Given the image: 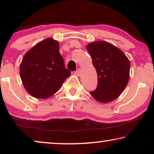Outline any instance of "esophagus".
<instances>
[{
    "label": "esophagus",
    "instance_id": "1",
    "mask_svg": "<svg viewBox=\"0 0 154 154\" xmlns=\"http://www.w3.org/2000/svg\"><path fill=\"white\" fill-rule=\"evenodd\" d=\"M75 73L76 75H77V76H79L80 74H81V69H78L75 72Z\"/></svg>",
    "mask_w": 154,
    "mask_h": 154
}]
</instances>
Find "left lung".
I'll use <instances>...</instances> for the list:
<instances>
[{"label":"left lung","instance_id":"1","mask_svg":"<svg viewBox=\"0 0 154 154\" xmlns=\"http://www.w3.org/2000/svg\"><path fill=\"white\" fill-rule=\"evenodd\" d=\"M98 75V85L90 94L98 102L114 100L126 87L130 64L124 53L106 41H99L86 46Z\"/></svg>","mask_w":154,"mask_h":154}]
</instances>
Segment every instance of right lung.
Instances as JSON below:
<instances>
[{
    "mask_svg": "<svg viewBox=\"0 0 154 154\" xmlns=\"http://www.w3.org/2000/svg\"><path fill=\"white\" fill-rule=\"evenodd\" d=\"M59 42L48 38L31 48L20 64L23 85L31 96L48 98L58 92L70 75L59 52Z\"/></svg>",
    "mask_w": 154,
    "mask_h": 154,
    "instance_id": "1",
    "label": "right lung"
}]
</instances>
